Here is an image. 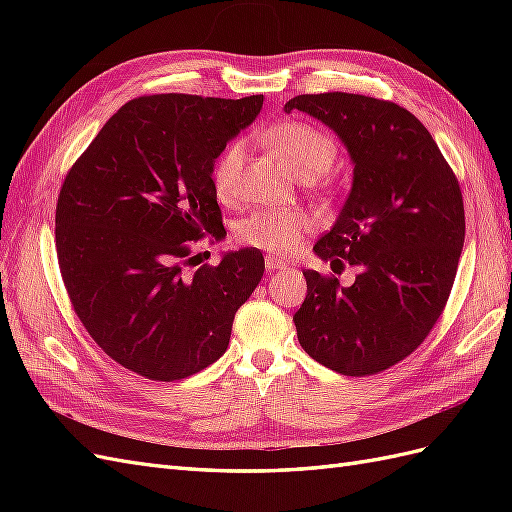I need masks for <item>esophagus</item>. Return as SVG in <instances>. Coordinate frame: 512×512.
Returning a JSON list of instances; mask_svg holds the SVG:
<instances>
[{"mask_svg": "<svg viewBox=\"0 0 512 512\" xmlns=\"http://www.w3.org/2000/svg\"><path fill=\"white\" fill-rule=\"evenodd\" d=\"M265 267H267V271H269V273H273V271L286 269V262L277 260V258H273V256H267V258H265Z\"/></svg>", "mask_w": 512, "mask_h": 512, "instance_id": "esophagus-1", "label": "esophagus"}]
</instances>
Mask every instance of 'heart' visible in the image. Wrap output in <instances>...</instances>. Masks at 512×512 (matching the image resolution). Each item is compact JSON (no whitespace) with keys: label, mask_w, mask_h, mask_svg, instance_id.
Returning <instances> with one entry per match:
<instances>
[{"label":"heart","mask_w":512,"mask_h":512,"mask_svg":"<svg viewBox=\"0 0 512 512\" xmlns=\"http://www.w3.org/2000/svg\"><path fill=\"white\" fill-rule=\"evenodd\" d=\"M260 138L275 151V156L284 162L290 173L303 181H314L327 173L337 158L333 138L303 121H282L262 132ZM243 166V141L228 143L211 170L213 192L222 203H232L239 198ZM312 226L314 220L299 209L256 211L239 224L237 235L243 243L258 247L262 252L288 256L299 250Z\"/></svg>","instance_id":"obj_1"}]
</instances>
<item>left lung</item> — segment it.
<instances>
[{"label": "left lung", "instance_id": "8db88e82", "mask_svg": "<svg viewBox=\"0 0 512 512\" xmlns=\"http://www.w3.org/2000/svg\"><path fill=\"white\" fill-rule=\"evenodd\" d=\"M329 126L346 145L352 190L322 260L356 265L352 286L303 271L307 297L292 316L299 344L337 374L374 376L404 361L438 322L451 294L466 215L453 168L404 106L361 94H303L286 102Z\"/></svg>", "mask_w": 512, "mask_h": 512}]
</instances>
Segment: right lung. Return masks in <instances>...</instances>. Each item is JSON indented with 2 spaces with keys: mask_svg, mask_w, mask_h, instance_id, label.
I'll list each match as a JSON object with an SVG mask.
<instances>
[{
  "mask_svg": "<svg viewBox=\"0 0 512 512\" xmlns=\"http://www.w3.org/2000/svg\"><path fill=\"white\" fill-rule=\"evenodd\" d=\"M260 108L262 96L134 98L61 185V280L94 342L138 376L173 382L218 361L260 282L265 258L250 247L185 273L200 239L226 235L213 162Z\"/></svg>",
  "mask_w": 512,
  "mask_h": 512,
  "instance_id": "add662e5",
  "label": "right lung"
}]
</instances>
